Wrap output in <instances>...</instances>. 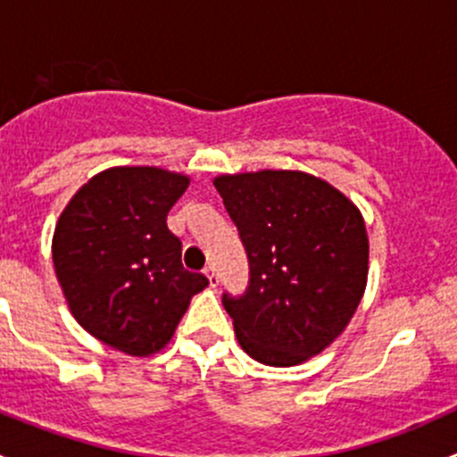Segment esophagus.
<instances>
[{
  "instance_id": "34e87169",
  "label": "esophagus",
  "mask_w": 457,
  "mask_h": 457,
  "mask_svg": "<svg viewBox=\"0 0 457 457\" xmlns=\"http://www.w3.org/2000/svg\"><path fill=\"white\" fill-rule=\"evenodd\" d=\"M203 274L207 276V280H210V287H219V276H216V270L212 265H207L205 270H203Z\"/></svg>"
}]
</instances>
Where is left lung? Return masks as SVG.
<instances>
[{"label":"left lung","mask_w":457,"mask_h":457,"mask_svg":"<svg viewBox=\"0 0 457 457\" xmlns=\"http://www.w3.org/2000/svg\"><path fill=\"white\" fill-rule=\"evenodd\" d=\"M214 187L250 261L245 294H223L238 345L270 367L310 361L343 334L365 294L361 210L298 170L220 174Z\"/></svg>","instance_id":"8db88e82"}]
</instances>
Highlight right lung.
I'll list each match as a JSON object with an SVG mask.
<instances>
[{
    "instance_id": "obj_1",
    "label": "right lung",
    "mask_w": 457,
    "mask_h": 457,
    "mask_svg": "<svg viewBox=\"0 0 457 457\" xmlns=\"http://www.w3.org/2000/svg\"><path fill=\"white\" fill-rule=\"evenodd\" d=\"M190 177L110 168L79 187L54 225L53 262L72 316L130 356L161 352L207 278L181 262L168 212Z\"/></svg>"
}]
</instances>
